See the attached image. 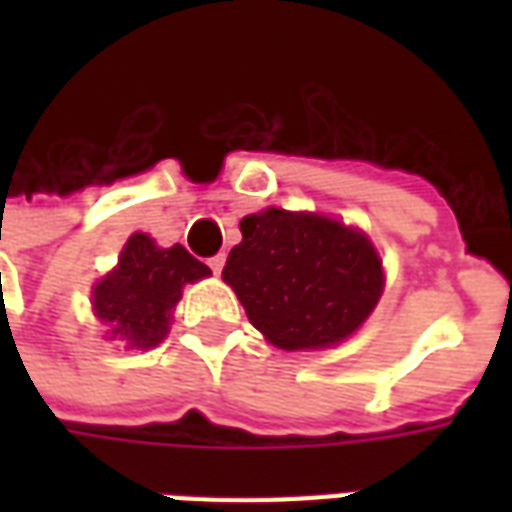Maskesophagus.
Listing matches in <instances>:
<instances>
[{"instance_id":"1","label":"esophagus","mask_w":512,"mask_h":512,"mask_svg":"<svg viewBox=\"0 0 512 512\" xmlns=\"http://www.w3.org/2000/svg\"><path fill=\"white\" fill-rule=\"evenodd\" d=\"M208 266H211L213 274H222V268H224V255H213L211 260H208Z\"/></svg>"}]
</instances>
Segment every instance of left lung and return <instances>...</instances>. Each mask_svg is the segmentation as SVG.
<instances>
[{
    "label": "left lung",
    "instance_id": "obj_1",
    "mask_svg": "<svg viewBox=\"0 0 512 512\" xmlns=\"http://www.w3.org/2000/svg\"><path fill=\"white\" fill-rule=\"evenodd\" d=\"M224 282L282 351L343 343L378 304L384 274L365 235L312 213L268 208L241 219Z\"/></svg>",
    "mask_w": 512,
    "mask_h": 512
}]
</instances>
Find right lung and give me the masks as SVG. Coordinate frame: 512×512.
Segmentation results:
<instances>
[{
    "instance_id": "add662e5",
    "label": "right lung",
    "mask_w": 512,
    "mask_h": 512,
    "mask_svg": "<svg viewBox=\"0 0 512 512\" xmlns=\"http://www.w3.org/2000/svg\"><path fill=\"white\" fill-rule=\"evenodd\" d=\"M208 274L211 268L180 244L161 249L145 233H134L115 271L95 288V312L128 348H153L167 337L183 285Z\"/></svg>"
}]
</instances>
